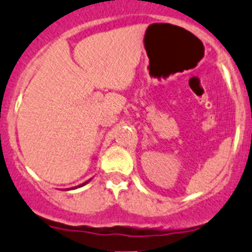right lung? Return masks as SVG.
<instances>
[{
	"label": "right lung",
	"mask_w": 252,
	"mask_h": 252,
	"mask_svg": "<svg viewBox=\"0 0 252 252\" xmlns=\"http://www.w3.org/2000/svg\"><path fill=\"white\" fill-rule=\"evenodd\" d=\"M90 181V180H89ZM89 181H86V183H84V184H81V185H78V187H74V189H77V188H81V187H84V185H86L87 183H89ZM72 189H73V188H72Z\"/></svg>",
	"instance_id": "obj_1"
}]
</instances>
